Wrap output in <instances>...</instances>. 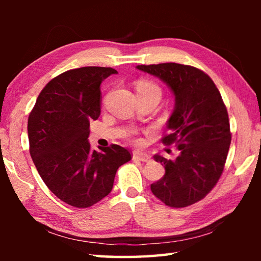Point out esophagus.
<instances>
[{
    "label": "esophagus",
    "instance_id": "1",
    "mask_svg": "<svg viewBox=\"0 0 261 261\" xmlns=\"http://www.w3.org/2000/svg\"><path fill=\"white\" fill-rule=\"evenodd\" d=\"M134 159L143 162H147L151 160V155H148L146 153H141V152H135L134 153Z\"/></svg>",
    "mask_w": 261,
    "mask_h": 261
}]
</instances>
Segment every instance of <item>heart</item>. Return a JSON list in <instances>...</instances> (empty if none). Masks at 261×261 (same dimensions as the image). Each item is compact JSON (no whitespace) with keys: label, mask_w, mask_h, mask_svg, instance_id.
I'll list each match as a JSON object with an SVG mask.
<instances>
[{"label":"heart","mask_w":261,"mask_h":261,"mask_svg":"<svg viewBox=\"0 0 261 261\" xmlns=\"http://www.w3.org/2000/svg\"><path fill=\"white\" fill-rule=\"evenodd\" d=\"M137 93L138 94H156L161 98L162 91L156 84L149 81H139L137 83Z\"/></svg>","instance_id":"1"}]
</instances>
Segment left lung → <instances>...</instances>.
<instances>
[{
  "label": "left lung",
  "instance_id": "1",
  "mask_svg": "<svg viewBox=\"0 0 261 261\" xmlns=\"http://www.w3.org/2000/svg\"><path fill=\"white\" fill-rule=\"evenodd\" d=\"M166 84L175 96V107L162 138L175 144L179 154L154 160L165 167L161 179L151 184L154 196L170 207H187L201 200L218 183L231 143L227 108L210 76L178 63L137 65Z\"/></svg>",
  "mask_w": 261,
  "mask_h": 261
}]
</instances>
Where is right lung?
<instances>
[{
    "instance_id": "obj_1",
    "label": "right lung",
    "mask_w": 261,
    "mask_h": 261,
    "mask_svg": "<svg viewBox=\"0 0 261 261\" xmlns=\"http://www.w3.org/2000/svg\"><path fill=\"white\" fill-rule=\"evenodd\" d=\"M113 68L84 67L61 73L39 94L28 122L31 158L48 189L78 208L112 191L118 167L131 160L120 145L93 151L90 121L101 113L100 85Z\"/></svg>"
}]
</instances>
